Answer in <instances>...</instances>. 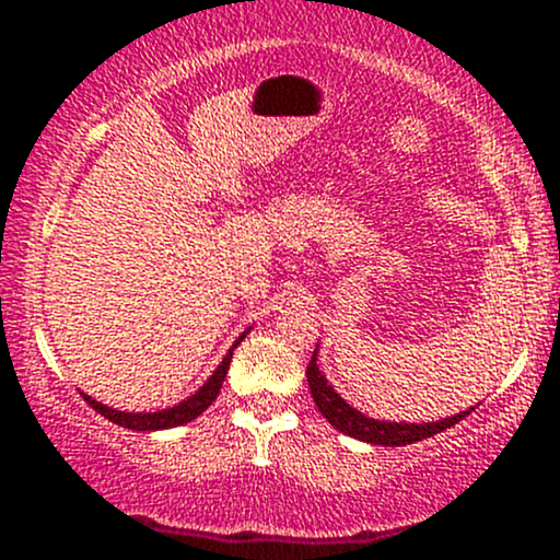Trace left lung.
Returning a JSON list of instances; mask_svg holds the SVG:
<instances>
[{"label": "left lung", "instance_id": "left-lung-1", "mask_svg": "<svg viewBox=\"0 0 560 560\" xmlns=\"http://www.w3.org/2000/svg\"><path fill=\"white\" fill-rule=\"evenodd\" d=\"M316 352H319V343H316L312 363L306 369V380H308V389H312V398L316 404V409L322 411L327 422H330L336 431L347 433V436L360 439V442L369 444H382V447H406V444L422 442V439H431L436 433L447 431L453 428L455 422L466 420L468 415L474 411L466 409L460 415L444 417V420L436 422H389V420H374V417H365L363 411H358L354 406H349L341 395L336 393V387L327 382V376L322 374L319 365H316Z\"/></svg>", "mask_w": 560, "mask_h": 560}]
</instances>
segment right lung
<instances>
[{"mask_svg": "<svg viewBox=\"0 0 560 560\" xmlns=\"http://www.w3.org/2000/svg\"><path fill=\"white\" fill-rule=\"evenodd\" d=\"M252 330V327H248ZM244 330L238 336V341L230 347V352L224 354L222 363L217 365V371H213L211 376L206 380V385H202L200 389H197L195 395H189L186 400H180V404L171 406V409H160V411H118V409H110V406L100 404V400H94L92 395L83 393V400H86L89 406H92L94 411H100V415L105 417V420L116 422V425L121 428H129V431H165V428H175V425H184V422H191L195 417H200L202 411L208 409V406L217 400L219 389H222V382L224 376H228L230 371V360H233V349L238 347L241 341L246 338Z\"/></svg>", "mask_w": 560, "mask_h": 560, "instance_id": "obj_1", "label": "right lung"}]
</instances>
